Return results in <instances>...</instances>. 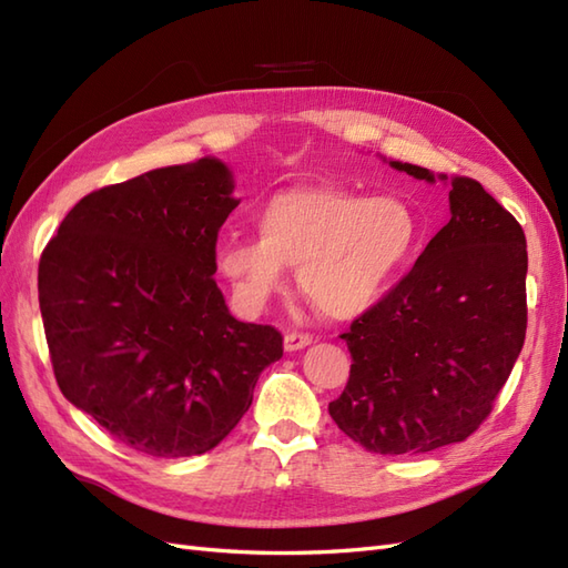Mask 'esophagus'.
<instances>
[{
  "label": "esophagus",
  "instance_id": "obj_1",
  "mask_svg": "<svg viewBox=\"0 0 568 568\" xmlns=\"http://www.w3.org/2000/svg\"><path fill=\"white\" fill-rule=\"evenodd\" d=\"M311 342H313V335H308V332H286L284 349L286 352H296V349L308 347Z\"/></svg>",
  "mask_w": 568,
  "mask_h": 568
}]
</instances>
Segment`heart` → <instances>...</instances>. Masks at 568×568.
<instances>
[{
	"label": "heart",
	"mask_w": 568,
	"mask_h": 568,
	"mask_svg": "<svg viewBox=\"0 0 568 568\" xmlns=\"http://www.w3.org/2000/svg\"><path fill=\"white\" fill-rule=\"evenodd\" d=\"M257 239L216 243V267L247 308L284 292L296 267L301 292L335 321L371 311L405 272L419 239L417 216L390 195L306 183L276 190L255 214Z\"/></svg>",
	"instance_id": "1"
}]
</instances>
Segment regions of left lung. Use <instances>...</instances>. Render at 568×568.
Listing matches in <instances>:
<instances>
[{
	"label": "left lung",
	"instance_id": "obj_1",
	"mask_svg": "<svg viewBox=\"0 0 568 568\" xmlns=\"http://www.w3.org/2000/svg\"><path fill=\"white\" fill-rule=\"evenodd\" d=\"M390 165L436 180L422 165ZM448 200V224L342 335L352 371L329 417L371 453L419 455L475 434L523 349L525 233L473 178L453 175Z\"/></svg>",
	"mask_w": 568,
	"mask_h": 568
}]
</instances>
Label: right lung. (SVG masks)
Listing matches in <instances>:
<instances>
[{
    "label": "right lung",
    "instance_id": "1",
    "mask_svg": "<svg viewBox=\"0 0 568 568\" xmlns=\"http://www.w3.org/2000/svg\"><path fill=\"white\" fill-rule=\"evenodd\" d=\"M231 192L219 159L149 171L77 202L40 255L62 395L154 458L219 446L284 354L282 332L236 321L214 282Z\"/></svg>",
    "mask_w": 568,
    "mask_h": 568
}]
</instances>
